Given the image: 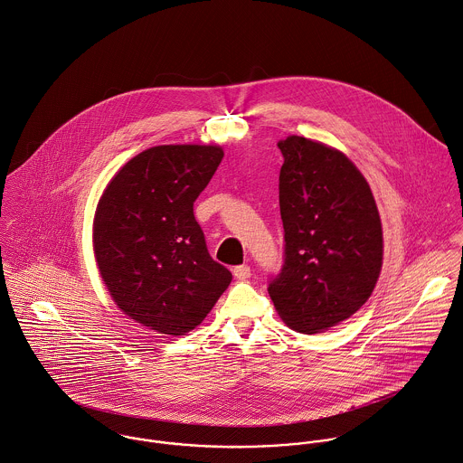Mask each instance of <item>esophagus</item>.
Instances as JSON below:
<instances>
[{"label": "esophagus", "mask_w": 463, "mask_h": 463, "mask_svg": "<svg viewBox=\"0 0 463 463\" xmlns=\"http://www.w3.org/2000/svg\"><path fill=\"white\" fill-rule=\"evenodd\" d=\"M232 274H234V278L240 279V280H247V279L250 278V267L249 265L234 267Z\"/></svg>", "instance_id": "esophagus-1"}]
</instances>
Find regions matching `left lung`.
<instances>
[{
	"mask_svg": "<svg viewBox=\"0 0 463 463\" xmlns=\"http://www.w3.org/2000/svg\"><path fill=\"white\" fill-rule=\"evenodd\" d=\"M278 146L284 265L269 293L291 329L315 335L354 315L373 291L381 220L369 183L342 152L300 136Z\"/></svg>",
	"mask_w": 463,
	"mask_h": 463,
	"instance_id": "left-lung-1",
	"label": "left lung"
}]
</instances>
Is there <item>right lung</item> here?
I'll use <instances>...</instances> for the list:
<instances>
[{
    "label": "right lung",
    "instance_id": "1",
    "mask_svg": "<svg viewBox=\"0 0 463 463\" xmlns=\"http://www.w3.org/2000/svg\"><path fill=\"white\" fill-rule=\"evenodd\" d=\"M223 159L220 146L163 145L132 157L105 187L93 245L118 307L163 335L194 329L232 274L216 263L193 202Z\"/></svg>",
    "mask_w": 463,
    "mask_h": 463
}]
</instances>
